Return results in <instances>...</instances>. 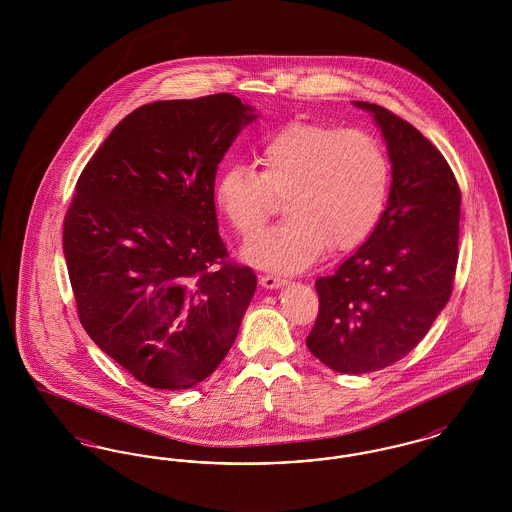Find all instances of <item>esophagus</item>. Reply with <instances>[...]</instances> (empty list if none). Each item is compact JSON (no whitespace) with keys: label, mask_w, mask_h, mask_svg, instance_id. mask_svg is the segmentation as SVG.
<instances>
[{"label":"esophagus","mask_w":512,"mask_h":512,"mask_svg":"<svg viewBox=\"0 0 512 512\" xmlns=\"http://www.w3.org/2000/svg\"><path fill=\"white\" fill-rule=\"evenodd\" d=\"M259 282H261V286L267 288V290H276V288H282V286L288 284L286 278L276 276V274H263V276L259 278Z\"/></svg>","instance_id":"obj_1"}]
</instances>
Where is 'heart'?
Segmentation results:
<instances>
[{"label": "heart", "mask_w": 512, "mask_h": 512, "mask_svg": "<svg viewBox=\"0 0 512 512\" xmlns=\"http://www.w3.org/2000/svg\"><path fill=\"white\" fill-rule=\"evenodd\" d=\"M261 172L232 165L215 180L213 199L232 230L249 240L286 197L288 219L245 247L247 263L301 272L330 247L363 244L382 219L390 195V159L365 130L293 122L257 151Z\"/></svg>", "instance_id": "b5f03b06"}]
</instances>
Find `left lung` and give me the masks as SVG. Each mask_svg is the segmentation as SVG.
Segmentation results:
<instances>
[{"instance_id": "obj_1", "label": "left lung", "mask_w": 512, "mask_h": 512, "mask_svg": "<svg viewBox=\"0 0 512 512\" xmlns=\"http://www.w3.org/2000/svg\"><path fill=\"white\" fill-rule=\"evenodd\" d=\"M372 113L391 161L388 207L332 276L315 282L317 322L309 351L341 374L397 363L422 340L453 292L461 190L438 147L388 109Z\"/></svg>"}]
</instances>
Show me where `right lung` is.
<instances>
[{
	"label": "right lung",
	"instance_id": "obj_1",
	"mask_svg": "<svg viewBox=\"0 0 512 512\" xmlns=\"http://www.w3.org/2000/svg\"><path fill=\"white\" fill-rule=\"evenodd\" d=\"M255 119L232 94L147 103L76 182L63 253L78 317L149 388L211 376L257 288L251 268L228 261L213 199L224 153Z\"/></svg>",
	"mask_w": 512,
	"mask_h": 512
}]
</instances>
